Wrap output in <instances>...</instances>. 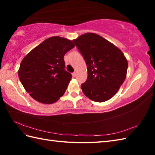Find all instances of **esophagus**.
<instances>
[{"label":"esophagus","instance_id":"obj_1","mask_svg":"<svg viewBox=\"0 0 155 155\" xmlns=\"http://www.w3.org/2000/svg\"><path fill=\"white\" fill-rule=\"evenodd\" d=\"M72 77H76V72H72Z\"/></svg>","mask_w":155,"mask_h":155}]
</instances>
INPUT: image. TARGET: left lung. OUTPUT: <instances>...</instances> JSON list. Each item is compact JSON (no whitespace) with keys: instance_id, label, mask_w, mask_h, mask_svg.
<instances>
[{"instance_id":"left-lung-1","label":"left lung","mask_w":155,"mask_h":155,"mask_svg":"<svg viewBox=\"0 0 155 155\" xmlns=\"http://www.w3.org/2000/svg\"><path fill=\"white\" fill-rule=\"evenodd\" d=\"M72 42L87 64L88 77L81 84L83 93L98 103L109 100L127 77L128 62L123 52L105 38L91 32Z\"/></svg>"}]
</instances>
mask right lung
<instances>
[{
	"label": "right lung",
	"instance_id": "right-lung-1",
	"mask_svg": "<svg viewBox=\"0 0 155 155\" xmlns=\"http://www.w3.org/2000/svg\"><path fill=\"white\" fill-rule=\"evenodd\" d=\"M74 47L67 38L52 37L25 56L18 74L32 98L39 103L52 104L64 94L72 75L65 71L64 56Z\"/></svg>",
	"mask_w": 155,
	"mask_h": 155
}]
</instances>
